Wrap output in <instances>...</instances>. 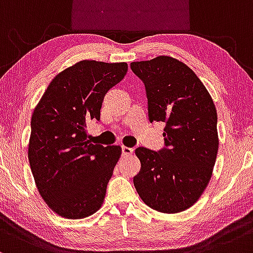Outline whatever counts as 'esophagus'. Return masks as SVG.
Returning <instances> with one entry per match:
<instances>
[{
    "label": "esophagus",
    "instance_id": "1",
    "mask_svg": "<svg viewBox=\"0 0 253 253\" xmlns=\"http://www.w3.org/2000/svg\"><path fill=\"white\" fill-rule=\"evenodd\" d=\"M132 153H134V149L132 148H129V147H126V146L122 147V154L123 155H131Z\"/></svg>",
    "mask_w": 253,
    "mask_h": 253
}]
</instances>
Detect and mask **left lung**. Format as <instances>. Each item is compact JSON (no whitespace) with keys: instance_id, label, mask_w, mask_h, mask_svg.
Segmentation results:
<instances>
[{"instance_id":"1","label":"left lung","mask_w":253,"mask_h":253,"mask_svg":"<svg viewBox=\"0 0 253 253\" xmlns=\"http://www.w3.org/2000/svg\"><path fill=\"white\" fill-rule=\"evenodd\" d=\"M130 67L146 87L150 123H166L165 148L135 150L141 161L134 177L136 191L154 211H184L202 196L216 160L214 101L197 75L178 59L159 56Z\"/></svg>"}]
</instances>
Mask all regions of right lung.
<instances>
[{
  "label": "right lung",
  "instance_id": "1",
  "mask_svg": "<svg viewBox=\"0 0 253 253\" xmlns=\"http://www.w3.org/2000/svg\"><path fill=\"white\" fill-rule=\"evenodd\" d=\"M126 72V62H78L53 78L33 111L28 161L39 194L59 216H90L104 202L122 148L90 143L87 122L100 119L105 94Z\"/></svg>",
  "mask_w": 253,
  "mask_h": 253
}]
</instances>
